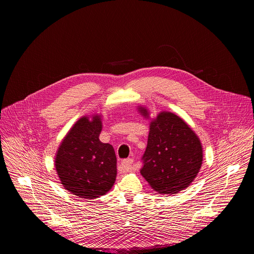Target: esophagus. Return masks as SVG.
<instances>
[{"instance_id":"obj_1","label":"esophagus","mask_w":254,"mask_h":254,"mask_svg":"<svg viewBox=\"0 0 254 254\" xmlns=\"http://www.w3.org/2000/svg\"><path fill=\"white\" fill-rule=\"evenodd\" d=\"M133 159H126V160H123L121 162V165L122 167L126 170V171H130L132 169V164H133Z\"/></svg>"}]
</instances>
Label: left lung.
Here are the masks:
<instances>
[{"label":"left lung","mask_w":254,"mask_h":254,"mask_svg":"<svg viewBox=\"0 0 254 254\" xmlns=\"http://www.w3.org/2000/svg\"><path fill=\"white\" fill-rule=\"evenodd\" d=\"M149 118L145 107L137 108ZM142 177L160 194H176L196 178L202 165L200 139L179 116L161 112L149 123L147 146L142 157Z\"/></svg>","instance_id":"8db88e82"}]
</instances>
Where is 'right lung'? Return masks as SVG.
I'll return each instance as SVG.
<instances>
[{
  "mask_svg": "<svg viewBox=\"0 0 254 254\" xmlns=\"http://www.w3.org/2000/svg\"><path fill=\"white\" fill-rule=\"evenodd\" d=\"M100 114L83 116L58 147L55 168L63 187L84 199L101 197L113 187L117 158L113 146L100 140Z\"/></svg>",
  "mask_w": 254,
  "mask_h": 254,
  "instance_id": "add662e5",
  "label": "right lung"
}]
</instances>
